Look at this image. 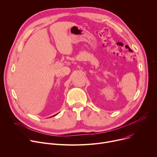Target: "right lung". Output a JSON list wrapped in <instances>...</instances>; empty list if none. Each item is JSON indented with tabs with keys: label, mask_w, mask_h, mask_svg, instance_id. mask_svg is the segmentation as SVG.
Listing matches in <instances>:
<instances>
[{
	"label": "right lung",
	"mask_w": 157,
	"mask_h": 157,
	"mask_svg": "<svg viewBox=\"0 0 157 157\" xmlns=\"http://www.w3.org/2000/svg\"><path fill=\"white\" fill-rule=\"evenodd\" d=\"M57 114H58V113H57ZM57 114H56V115H53V117H54V116H56V115H57Z\"/></svg>",
	"instance_id": "obj_1"
}]
</instances>
